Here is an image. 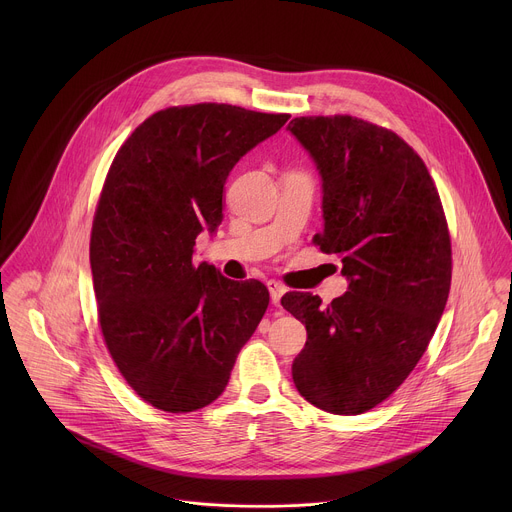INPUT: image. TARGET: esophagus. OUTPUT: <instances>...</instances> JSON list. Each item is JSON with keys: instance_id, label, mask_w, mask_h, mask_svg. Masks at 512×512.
Listing matches in <instances>:
<instances>
[{"instance_id": "obj_1", "label": "esophagus", "mask_w": 512, "mask_h": 512, "mask_svg": "<svg viewBox=\"0 0 512 512\" xmlns=\"http://www.w3.org/2000/svg\"><path fill=\"white\" fill-rule=\"evenodd\" d=\"M267 287H269V294H271V304H273V306H279V304H281V298H283V294H285V287H283L279 281H275V279L267 281Z\"/></svg>"}]
</instances>
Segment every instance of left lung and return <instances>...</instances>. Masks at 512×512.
<instances>
[{"mask_svg": "<svg viewBox=\"0 0 512 512\" xmlns=\"http://www.w3.org/2000/svg\"><path fill=\"white\" fill-rule=\"evenodd\" d=\"M322 180V251L342 259L348 291L332 304L289 291L281 306L306 324L291 364L300 395L336 415L385 401L415 369L452 281L444 208L423 160L389 129L348 115L287 125Z\"/></svg>", "mask_w": 512, "mask_h": 512, "instance_id": "obj_1", "label": "left lung"}]
</instances>
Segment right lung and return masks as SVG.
Segmentation results:
<instances>
[{
	"label": "right lung",
	"instance_id": "right-lung-1",
	"mask_svg": "<svg viewBox=\"0 0 512 512\" xmlns=\"http://www.w3.org/2000/svg\"><path fill=\"white\" fill-rule=\"evenodd\" d=\"M289 115L233 105L170 107L145 119L107 174L91 233L105 344L156 409L190 413L221 395L269 291L192 263L196 237L223 223L231 170Z\"/></svg>",
	"mask_w": 512,
	"mask_h": 512
}]
</instances>
